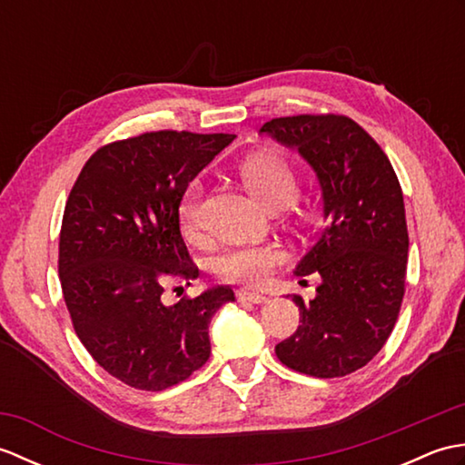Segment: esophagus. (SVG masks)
I'll return each mask as SVG.
<instances>
[{"label": "esophagus", "instance_id": "1", "mask_svg": "<svg viewBox=\"0 0 465 465\" xmlns=\"http://www.w3.org/2000/svg\"><path fill=\"white\" fill-rule=\"evenodd\" d=\"M235 298H238V302H250V303H265V302H268V298H265L263 293L250 292V290L235 292Z\"/></svg>", "mask_w": 465, "mask_h": 465}]
</instances>
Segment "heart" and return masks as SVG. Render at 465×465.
<instances>
[{"instance_id": "heart-1", "label": "heart", "mask_w": 465, "mask_h": 465, "mask_svg": "<svg viewBox=\"0 0 465 465\" xmlns=\"http://www.w3.org/2000/svg\"><path fill=\"white\" fill-rule=\"evenodd\" d=\"M238 173L248 192L268 210H282L298 200L300 175L295 167L275 153H255L238 165ZM203 185L192 182L180 203V225L190 242L202 240ZM285 262V252L278 243H250L225 250L213 268L222 280L232 283L260 285Z\"/></svg>"}]
</instances>
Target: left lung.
I'll list each match as a JSON object with an SVG mask.
<instances>
[{
    "label": "left lung",
    "mask_w": 465,
    "mask_h": 465,
    "mask_svg": "<svg viewBox=\"0 0 465 465\" xmlns=\"http://www.w3.org/2000/svg\"><path fill=\"white\" fill-rule=\"evenodd\" d=\"M295 147L318 173L328 225L300 262L320 275L300 325L275 345L283 365L343 378L373 360L396 325L408 272V225L398 175L380 143L348 115L275 117L260 130Z\"/></svg>",
    "instance_id": "obj_1"
}]
</instances>
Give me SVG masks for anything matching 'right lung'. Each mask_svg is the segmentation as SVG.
I'll return each instance as SVG.
<instances>
[{"mask_svg": "<svg viewBox=\"0 0 465 465\" xmlns=\"http://www.w3.org/2000/svg\"><path fill=\"white\" fill-rule=\"evenodd\" d=\"M233 137L160 130L117 140L69 192L57 260L69 318L92 358L130 388L162 391L200 370L212 353L207 325L235 300L220 285L163 302L167 285L200 273L180 232L182 197Z\"/></svg>", "mask_w": 465, "mask_h": 465, "instance_id": "add662e5", "label": "right lung"}]
</instances>
